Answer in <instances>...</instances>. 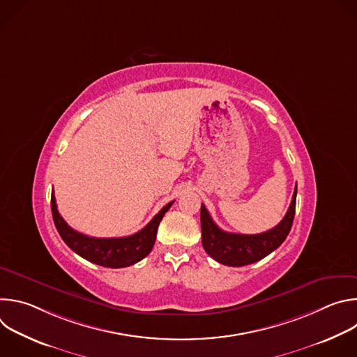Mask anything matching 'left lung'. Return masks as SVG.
I'll return each mask as SVG.
<instances>
[{"mask_svg":"<svg viewBox=\"0 0 357 357\" xmlns=\"http://www.w3.org/2000/svg\"><path fill=\"white\" fill-rule=\"evenodd\" d=\"M296 185L291 205L284 219L271 230L260 234H238L222 230L211 218L208 209L202 203L200 225L202 244L209 256L220 264L230 267H243L252 264L278 248L287 238L295 215Z\"/></svg>","mask_w":357,"mask_h":357,"instance_id":"left-lung-1","label":"left lung"}]
</instances>
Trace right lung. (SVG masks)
<instances>
[{
	"label": "right lung",
	"instance_id": "right-lung-1",
	"mask_svg": "<svg viewBox=\"0 0 357 357\" xmlns=\"http://www.w3.org/2000/svg\"><path fill=\"white\" fill-rule=\"evenodd\" d=\"M172 202L165 205L158 215L152 218V220L139 231L127 236V237H112V238H98L89 237L73 230L61 216L56 206V199L52 192L50 197V208H52V216L55 226L63 238V241L80 257L86 259L90 263L97 266H103L109 268H123L132 266L146 257L149 251L155 244L158 226L172 206Z\"/></svg>",
	"mask_w": 357,
	"mask_h": 357
}]
</instances>
